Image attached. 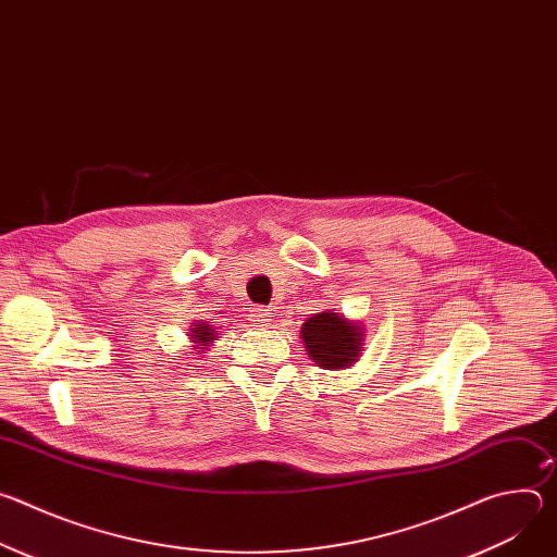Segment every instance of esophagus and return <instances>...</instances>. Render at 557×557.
<instances>
[{"mask_svg": "<svg viewBox=\"0 0 557 557\" xmlns=\"http://www.w3.org/2000/svg\"><path fill=\"white\" fill-rule=\"evenodd\" d=\"M251 322L256 324V326H267V322H269V317H271V312H269V308H264V306H256V308H251Z\"/></svg>", "mask_w": 557, "mask_h": 557, "instance_id": "obj_1", "label": "esophagus"}]
</instances>
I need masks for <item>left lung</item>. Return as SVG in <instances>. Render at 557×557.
<instances>
[{
	"instance_id": "1",
	"label": "left lung",
	"mask_w": 557,
	"mask_h": 557,
	"mask_svg": "<svg viewBox=\"0 0 557 557\" xmlns=\"http://www.w3.org/2000/svg\"><path fill=\"white\" fill-rule=\"evenodd\" d=\"M299 337L308 357L326 370H344L361 355L363 329L339 312H317L301 324Z\"/></svg>"
}]
</instances>
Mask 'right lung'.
Instances as JSON below:
<instances>
[{"instance_id":"add662e5","label":"right lung","mask_w":557,"mask_h":557,"mask_svg":"<svg viewBox=\"0 0 557 557\" xmlns=\"http://www.w3.org/2000/svg\"><path fill=\"white\" fill-rule=\"evenodd\" d=\"M215 329H211L209 324H205V322H200V324H196V329H189V339L191 342H196V346H198V352H202V348L205 346H209L213 339H215Z\"/></svg>"}]
</instances>
